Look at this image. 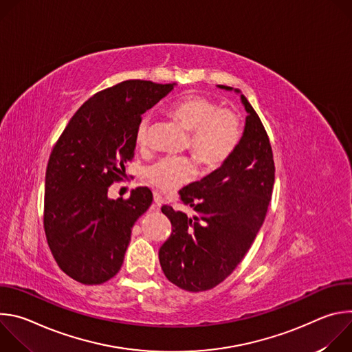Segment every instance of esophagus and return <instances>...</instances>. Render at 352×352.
Instances as JSON below:
<instances>
[{"label": "esophagus", "mask_w": 352, "mask_h": 352, "mask_svg": "<svg viewBox=\"0 0 352 352\" xmlns=\"http://www.w3.org/2000/svg\"><path fill=\"white\" fill-rule=\"evenodd\" d=\"M153 199H155L153 209H160L162 205H163V197H162L157 192H155V193H153Z\"/></svg>", "instance_id": "obj_1"}]
</instances>
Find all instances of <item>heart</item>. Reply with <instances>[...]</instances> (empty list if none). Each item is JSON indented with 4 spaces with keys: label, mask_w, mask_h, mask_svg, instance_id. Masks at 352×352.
Here are the masks:
<instances>
[{
    "label": "heart",
    "mask_w": 352,
    "mask_h": 352,
    "mask_svg": "<svg viewBox=\"0 0 352 352\" xmlns=\"http://www.w3.org/2000/svg\"><path fill=\"white\" fill-rule=\"evenodd\" d=\"M170 114L189 131V148L197 163L214 170L224 164L234 153L241 140V121L230 110L220 109L213 100L189 94L178 100L170 109ZM152 117L143 116L135 131V142L144 147L148 140ZM195 175V167L188 159L163 157L144 170L146 182L159 190H174L189 182Z\"/></svg>",
    "instance_id": "obj_1"
}]
</instances>
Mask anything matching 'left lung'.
<instances>
[{"instance_id": "1", "label": "left lung", "mask_w": 352, "mask_h": 352, "mask_svg": "<svg viewBox=\"0 0 352 352\" xmlns=\"http://www.w3.org/2000/svg\"><path fill=\"white\" fill-rule=\"evenodd\" d=\"M241 102L248 116L234 153L221 167L179 190L181 202L197 216L162 208L173 232L159 250L160 265L166 277L185 291H206L224 281L254 243L267 213L274 185L272 146L243 94Z\"/></svg>"}]
</instances>
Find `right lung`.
I'll use <instances>...</instances> for the list:
<instances>
[{
  "label": "right lung",
  "mask_w": 352,
  "mask_h": 352,
  "mask_svg": "<svg viewBox=\"0 0 352 352\" xmlns=\"http://www.w3.org/2000/svg\"><path fill=\"white\" fill-rule=\"evenodd\" d=\"M175 83L125 80L90 97L74 114L50 155L44 185V231L60 269L93 285L114 277L124 262L135 221L150 208L147 186L129 199H110L135 153L142 114Z\"/></svg>",
  "instance_id": "add662e5"
}]
</instances>
